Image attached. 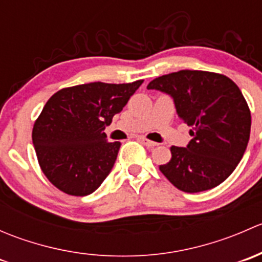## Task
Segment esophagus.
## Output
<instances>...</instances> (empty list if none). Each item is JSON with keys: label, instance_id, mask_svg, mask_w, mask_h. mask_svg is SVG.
I'll return each instance as SVG.
<instances>
[{"label": "esophagus", "instance_id": "obj_1", "mask_svg": "<svg viewBox=\"0 0 262 262\" xmlns=\"http://www.w3.org/2000/svg\"><path fill=\"white\" fill-rule=\"evenodd\" d=\"M139 141H141L142 143H143L144 146H147L148 148H153V147L157 146V143H155V142L149 141V139H147V138H143V137H141V138H139Z\"/></svg>", "mask_w": 262, "mask_h": 262}]
</instances>
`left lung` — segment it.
Listing matches in <instances>:
<instances>
[{"label": "left lung", "mask_w": 262, "mask_h": 262, "mask_svg": "<svg viewBox=\"0 0 262 262\" xmlns=\"http://www.w3.org/2000/svg\"><path fill=\"white\" fill-rule=\"evenodd\" d=\"M147 89L172 97L179 118L191 126L192 139L186 147H171L172 157L161 172L185 192L222 184L250 139L251 113L238 86L219 73L182 70L155 78Z\"/></svg>", "instance_id": "obj_1"}]
</instances>
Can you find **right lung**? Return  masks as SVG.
<instances>
[{
  "label": "right lung",
  "mask_w": 262,
  "mask_h": 262,
  "mask_svg": "<svg viewBox=\"0 0 262 262\" xmlns=\"http://www.w3.org/2000/svg\"><path fill=\"white\" fill-rule=\"evenodd\" d=\"M143 83L67 87L47 101L33 128V144L47 179L75 196L92 194L113 170L120 142H107L105 126Z\"/></svg>",
  "instance_id": "obj_1"
}]
</instances>
